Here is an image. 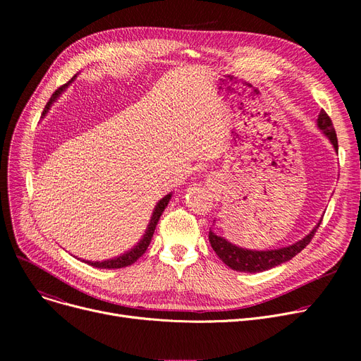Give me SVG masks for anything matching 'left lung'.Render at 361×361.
I'll return each mask as SVG.
<instances>
[{
  "label": "left lung",
  "instance_id": "1",
  "mask_svg": "<svg viewBox=\"0 0 361 361\" xmlns=\"http://www.w3.org/2000/svg\"><path fill=\"white\" fill-rule=\"evenodd\" d=\"M317 126L322 131L325 133L326 137L331 140L335 150H338V139H336L334 124L324 109H322L319 114ZM319 225L320 224H317L313 228V231L302 240L294 243L293 245H288V247H282L278 250L257 252V250L241 249V247H237V245L231 244L230 241H226L225 238L216 235L212 231H209V241H211L212 249L215 250L218 257L226 264V267H230L231 269L238 271V272L256 274V272L272 269L283 262L291 260L295 255H298L312 241V238L314 237V234L319 228Z\"/></svg>",
  "mask_w": 361,
  "mask_h": 361
}]
</instances>
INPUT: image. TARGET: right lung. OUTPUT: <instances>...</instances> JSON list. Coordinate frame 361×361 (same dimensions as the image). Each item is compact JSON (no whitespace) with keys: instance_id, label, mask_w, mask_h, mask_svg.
Returning a JSON list of instances; mask_svg holds the SVG:
<instances>
[{"instance_id":"right-lung-1","label":"right lung","mask_w":361,"mask_h":361,"mask_svg":"<svg viewBox=\"0 0 361 361\" xmlns=\"http://www.w3.org/2000/svg\"><path fill=\"white\" fill-rule=\"evenodd\" d=\"M74 78H75V75H74ZM74 78H73L71 80H68L66 85L60 86L59 89H56V90L52 93V97H51V99L48 101L45 109H44V112H42V116H45L47 111H48L49 106H51V104L55 101V98L59 97V94L74 80ZM169 199H171V195H166L164 199L159 200V203L157 204L155 211H154V215H152V218H150V222H149V226H147V230H146V234L143 235V238L140 240V243H137V245H136L135 249H131V250L127 252L126 255L118 256V257H116V259H109V260H104V262H89V260H86V263H89L90 267L99 268V269H118V268L130 267V264L135 263V262L146 252V249H147V245H149L152 237H154V233H155V228H157V224H158V221H159V218H161L164 209L166 207Z\"/></svg>"}]
</instances>
